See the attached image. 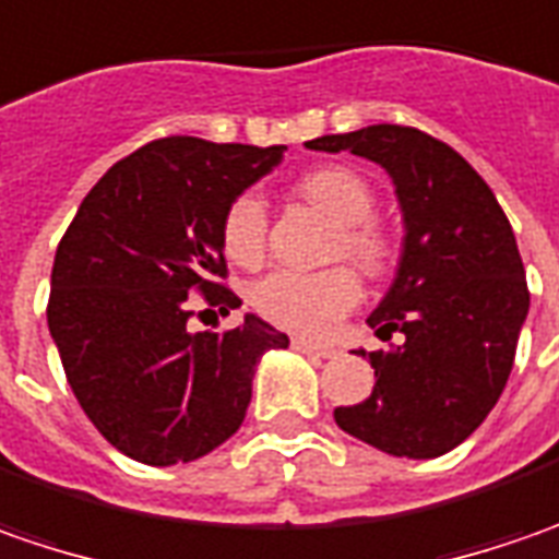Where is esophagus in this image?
Masks as SVG:
<instances>
[{"instance_id":"1","label":"esophagus","mask_w":559,"mask_h":559,"mask_svg":"<svg viewBox=\"0 0 559 559\" xmlns=\"http://www.w3.org/2000/svg\"><path fill=\"white\" fill-rule=\"evenodd\" d=\"M290 346L297 349V353H306V356H318V358H331L337 349L334 346H324V343H312V340L306 337H294L290 340Z\"/></svg>"}]
</instances>
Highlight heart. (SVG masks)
<instances>
[{"instance_id": "b5f03b06", "label": "heart", "mask_w": 559, "mask_h": 559, "mask_svg": "<svg viewBox=\"0 0 559 559\" xmlns=\"http://www.w3.org/2000/svg\"><path fill=\"white\" fill-rule=\"evenodd\" d=\"M299 194L324 210L340 225L337 250L365 269H380L386 262V235L371 222L374 188L346 166H321L299 179ZM265 203L257 194H238L222 216V250L235 265H260L265 253ZM361 284L349 269L328 272H272L253 287V309L272 324L299 331L309 337L328 334L340 318L356 309Z\"/></svg>"}]
</instances>
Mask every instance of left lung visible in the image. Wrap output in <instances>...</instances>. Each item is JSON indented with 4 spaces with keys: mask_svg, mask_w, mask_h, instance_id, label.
I'll list each match as a JSON object with an SVG mask.
<instances>
[{
    "mask_svg": "<svg viewBox=\"0 0 559 559\" xmlns=\"http://www.w3.org/2000/svg\"><path fill=\"white\" fill-rule=\"evenodd\" d=\"M380 164L405 219L393 287L368 324L393 349L356 356L374 393L334 412L340 430L395 457H439L486 420L508 383L530 287L501 203L454 147L414 126L377 123L306 142Z\"/></svg>",
    "mask_w": 559,
    "mask_h": 559,
    "instance_id": "8db88e82",
    "label": "left lung"
}]
</instances>
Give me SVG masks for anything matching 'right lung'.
<instances>
[{
  "label": "right lung",
  "mask_w": 559,
  "mask_h": 559,
  "mask_svg": "<svg viewBox=\"0 0 559 559\" xmlns=\"http://www.w3.org/2000/svg\"><path fill=\"white\" fill-rule=\"evenodd\" d=\"M284 151L147 142L95 182L58 243L51 340L80 408L126 457L169 467L213 452L243 424L260 358L287 349L257 316L188 331L194 294L222 316L241 306L222 284V216Z\"/></svg>",
  "instance_id": "add662e5"
}]
</instances>
